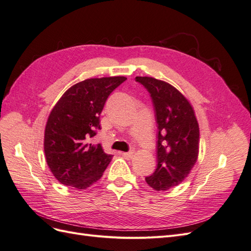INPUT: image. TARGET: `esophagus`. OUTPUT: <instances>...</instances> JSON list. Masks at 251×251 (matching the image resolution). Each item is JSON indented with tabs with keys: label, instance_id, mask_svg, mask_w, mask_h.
I'll return each instance as SVG.
<instances>
[{
	"label": "esophagus",
	"instance_id": "obj_1",
	"mask_svg": "<svg viewBox=\"0 0 251 251\" xmlns=\"http://www.w3.org/2000/svg\"><path fill=\"white\" fill-rule=\"evenodd\" d=\"M123 156H124L126 159H132V157H133V151H125V153H123Z\"/></svg>",
	"mask_w": 251,
	"mask_h": 251
}]
</instances>
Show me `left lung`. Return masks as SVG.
Instances as JSON below:
<instances>
[{
  "label": "left lung",
  "mask_w": 251,
  "mask_h": 251,
  "mask_svg": "<svg viewBox=\"0 0 251 251\" xmlns=\"http://www.w3.org/2000/svg\"><path fill=\"white\" fill-rule=\"evenodd\" d=\"M136 81L148 90L157 123V166L146 177L156 191H166L183 181L199 154V125L186 98L170 83L148 76Z\"/></svg>",
  "instance_id": "1"
}]
</instances>
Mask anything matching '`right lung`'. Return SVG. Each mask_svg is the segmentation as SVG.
<instances>
[{
    "label": "right lung",
    "instance_id": "right-lung-1",
    "mask_svg": "<svg viewBox=\"0 0 251 251\" xmlns=\"http://www.w3.org/2000/svg\"><path fill=\"white\" fill-rule=\"evenodd\" d=\"M124 76L90 78L68 89L52 109L45 128L44 150L50 171L60 183L85 189L102 176L112 155L90 143L100 130V115Z\"/></svg>",
    "mask_w": 251,
    "mask_h": 251
}]
</instances>
